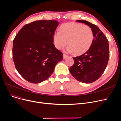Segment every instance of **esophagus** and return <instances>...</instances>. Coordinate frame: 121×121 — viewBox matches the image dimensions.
<instances>
[{
	"instance_id": "34e87169",
	"label": "esophagus",
	"mask_w": 121,
	"mask_h": 121,
	"mask_svg": "<svg viewBox=\"0 0 121 121\" xmlns=\"http://www.w3.org/2000/svg\"><path fill=\"white\" fill-rule=\"evenodd\" d=\"M67 57H68V55H66V54H63V59H66V58H67Z\"/></svg>"
}]
</instances>
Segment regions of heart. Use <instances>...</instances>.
Masks as SVG:
<instances>
[{"instance_id":"obj_1","label":"heart","mask_w":121,"mask_h":121,"mask_svg":"<svg viewBox=\"0 0 121 121\" xmlns=\"http://www.w3.org/2000/svg\"><path fill=\"white\" fill-rule=\"evenodd\" d=\"M60 30L56 31L53 36V43L57 49H62L67 43V52L79 55L86 52L92 46L94 33L89 26L71 22L62 25Z\"/></svg>"}]
</instances>
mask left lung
Masks as SVG:
<instances>
[{
  "instance_id": "left-lung-1",
  "label": "left lung",
  "mask_w": 121,
  "mask_h": 121,
  "mask_svg": "<svg viewBox=\"0 0 121 121\" xmlns=\"http://www.w3.org/2000/svg\"><path fill=\"white\" fill-rule=\"evenodd\" d=\"M91 28L94 39L92 46L82 55L73 57L74 64L69 69L77 80L85 83L96 81L104 73L109 58L108 41L96 25L84 20L76 21Z\"/></svg>"
}]
</instances>
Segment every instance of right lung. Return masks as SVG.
<instances>
[{"label": "right lung", "mask_w": 121, "mask_h": 121, "mask_svg": "<svg viewBox=\"0 0 121 121\" xmlns=\"http://www.w3.org/2000/svg\"><path fill=\"white\" fill-rule=\"evenodd\" d=\"M59 22L37 21L25 25L13 41V58L22 77L32 83L47 80L63 53L53 43V36Z\"/></svg>", "instance_id": "obj_1"}]
</instances>
